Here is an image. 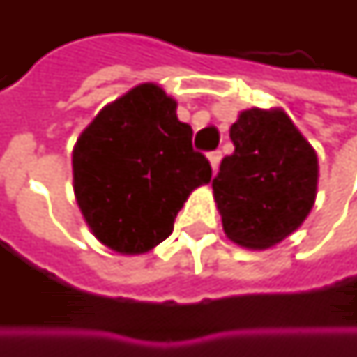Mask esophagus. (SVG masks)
Here are the masks:
<instances>
[{
	"instance_id": "34e87169",
	"label": "esophagus",
	"mask_w": 357,
	"mask_h": 357,
	"mask_svg": "<svg viewBox=\"0 0 357 357\" xmlns=\"http://www.w3.org/2000/svg\"><path fill=\"white\" fill-rule=\"evenodd\" d=\"M220 158H222V153H220V151H214V153H208V162H211V169H213V172L218 171Z\"/></svg>"
}]
</instances>
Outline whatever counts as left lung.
I'll return each mask as SVG.
<instances>
[{"label":"left lung","mask_w":357,"mask_h":357,"mask_svg":"<svg viewBox=\"0 0 357 357\" xmlns=\"http://www.w3.org/2000/svg\"><path fill=\"white\" fill-rule=\"evenodd\" d=\"M234 153L222 158L213 197L225 234L250 250L290 236L318 195V155L280 107L240 111L230 127Z\"/></svg>","instance_id":"left-lung-1"}]
</instances>
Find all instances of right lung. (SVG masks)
Returning <instances> with one entry per match:
<instances>
[{"instance_id":"1","label":"right lung","mask_w":357,"mask_h":357,"mask_svg":"<svg viewBox=\"0 0 357 357\" xmlns=\"http://www.w3.org/2000/svg\"><path fill=\"white\" fill-rule=\"evenodd\" d=\"M192 129L157 83L105 105L73 146V190L93 236L119 254H144L172 232L211 165L192 151Z\"/></svg>"}]
</instances>
